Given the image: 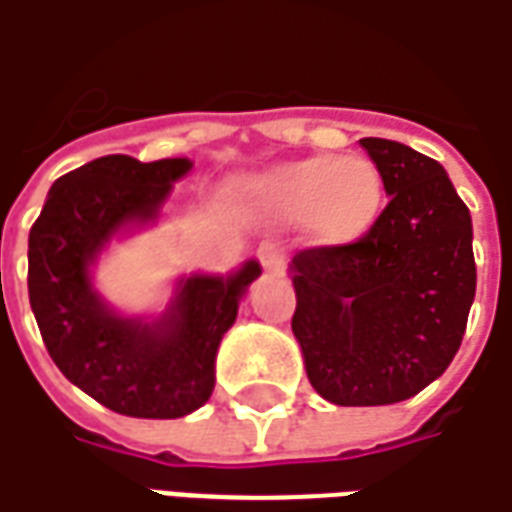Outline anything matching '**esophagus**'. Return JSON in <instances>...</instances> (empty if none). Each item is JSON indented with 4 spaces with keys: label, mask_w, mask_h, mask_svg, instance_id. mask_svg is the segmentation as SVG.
I'll list each match as a JSON object with an SVG mask.
<instances>
[{
    "label": "esophagus",
    "mask_w": 512,
    "mask_h": 512,
    "mask_svg": "<svg viewBox=\"0 0 512 512\" xmlns=\"http://www.w3.org/2000/svg\"><path fill=\"white\" fill-rule=\"evenodd\" d=\"M257 257H260V263H263V269L269 271V274H280L285 269V257L283 252L274 246V243H260V249H257Z\"/></svg>",
    "instance_id": "obj_1"
}]
</instances>
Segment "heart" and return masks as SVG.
I'll use <instances>...</instances> for the list:
<instances>
[{
    "label": "heart",
    "mask_w": 512,
    "mask_h": 512,
    "mask_svg": "<svg viewBox=\"0 0 512 512\" xmlns=\"http://www.w3.org/2000/svg\"><path fill=\"white\" fill-rule=\"evenodd\" d=\"M249 196L274 221H302L319 246H350L378 224L387 184L367 154H319L257 176Z\"/></svg>",
    "instance_id": "obj_1"
}]
</instances>
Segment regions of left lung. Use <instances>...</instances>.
I'll return each mask as SVG.
<instances>
[{"instance_id":"1","label":"left lung","mask_w":512,"mask_h":512,"mask_svg":"<svg viewBox=\"0 0 512 512\" xmlns=\"http://www.w3.org/2000/svg\"><path fill=\"white\" fill-rule=\"evenodd\" d=\"M361 148L389 204L361 241L291 260V330L311 387L336 406L406 401L446 373L476 294L471 212L440 162L392 139Z\"/></svg>"}]
</instances>
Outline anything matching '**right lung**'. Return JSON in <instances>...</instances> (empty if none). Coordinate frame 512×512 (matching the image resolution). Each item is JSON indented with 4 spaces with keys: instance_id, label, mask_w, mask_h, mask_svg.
Segmentation results:
<instances>
[{
    "instance_id": "obj_1",
    "label": "right lung",
    "mask_w": 512,
    "mask_h": 512,
    "mask_svg": "<svg viewBox=\"0 0 512 512\" xmlns=\"http://www.w3.org/2000/svg\"><path fill=\"white\" fill-rule=\"evenodd\" d=\"M193 168L190 159L139 162L111 154L52 184L30 229L27 291L55 367L117 415L173 420L210 401L215 353L260 277L249 260L229 277L179 280L156 322L111 311L92 285V263L131 224H148Z\"/></svg>"
}]
</instances>
